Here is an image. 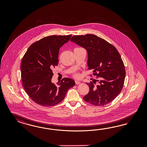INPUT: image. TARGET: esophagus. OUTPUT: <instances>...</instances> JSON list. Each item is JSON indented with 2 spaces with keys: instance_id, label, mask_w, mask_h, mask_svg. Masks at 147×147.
<instances>
[{
  "instance_id": "obj_1",
  "label": "esophagus",
  "mask_w": 147,
  "mask_h": 147,
  "mask_svg": "<svg viewBox=\"0 0 147 147\" xmlns=\"http://www.w3.org/2000/svg\"><path fill=\"white\" fill-rule=\"evenodd\" d=\"M75 82H76V85H79V84H81V82L79 81H78V80H76Z\"/></svg>"
}]
</instances>
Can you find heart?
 Segmentation results:
<instances>
[{
	"label": "heart",
	"instance_id": "1",
	"mask_svg": "<svg viewBox=\"0 0 147 147\" xmlns=\"http://www.w3.org/2000/svg\"><path fill=\"white\" fill-rule=\"evenodd\" d=\"M74 76L76 78H79V74H76L75 75H74Z\"/></svg>",
	"mask_w": 147,
	"mask_h": 147
}]
</instances>
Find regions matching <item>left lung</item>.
<instances>
[{
  "mask_svg": "<svg viewBox=\"0 0 147 147\" xmlns=\"http://www.w3.org/2000/svg\"><path fill=\"white\" fill-rule=\"evenodd\" d=\"M71 41L87 51L88 68L100 78L87 83L89 93L84 100L95 106L111 102L120 93L125 81V71L120 54L114 46L92 34L73 36ZM95 81L96 85L93 84Z\"/></svg>",
  "mask_w": 147,
  "mask_h": 147,
  "instance_id": "1",
  "label": "left lung"
}]
</instances>
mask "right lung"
<instances>
[{
    "label": "right lung",
    "mask_w": 147,
    "mask_h": 147,
    "mask_svg": "<svg viewBox=\"0 0 147 147\" xmlns=\"http://www.w3.org/2000/svg\"><path fill=\"white\" fill-rule=\"evenodd\" d=\"M71 35L46 36L31 45L22 58L21 74L23 87L32 100L42 106L61 102L74 80L65 78L56 85L52 82V68L58 64L59 49Z\"/></svg>",
    "instance_id": "right-lung-1"
}]
</instances>
